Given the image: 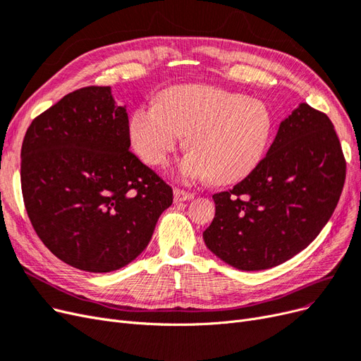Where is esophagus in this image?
I'll list each match as a JSON object with an SVG mask.
<instances>
[{
	"instance_id": "34e87169",
	"label": "esophagus",
	"mask_w": 361,
	"mask_h": 361,
	"mask_svg": "<svg viewBox=\"0 0 361 361\" xmlns=\"http://www.w3.org/2000/svg\"><path fill=\"white\" fill-rule=\"evenodd\" d=\"M193 197V193H189L181 189H176L173 190V201L176 202H183V201H189Z\"/></svg>"
}]
</instances>
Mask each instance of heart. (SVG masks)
I'll return each mask as SVG.
<instances>
[{
	"label": "heart",
	"mask_w": 361,
	"mask_h": 361,
	"mask_svg": "<svg viewBox=\"0 0 361 361\" xmlns=\"http://www.w3.org/2000/svg\"><path fill=\"white\" fill-rule=\"evenodd\" d=\"M273 117L262 102L207 85L166 90L160 104L137 108L130 139L145 164L161 166L185 137L190 151L176 166L185 180L235 183L257 168L270 145Z\"/></svg>",
	"instance_id": "1"
}]
</instances>
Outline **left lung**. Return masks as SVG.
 Wrapping results in <instances>:
<instances>
[{
  "label": "left lung",
  "mask_w": 361,
  "mask_h": 361,
  "mask_svg": "<svg viewBox=\"0 0 361 361\" xmlns=\"http://www.w3.org/2000/svg\"><path fill=\"white\" fill-rule=\"evenodd\" d=\"M339 137L327 115L300 103L279 126L267 156L228 192L204 241L243 271L267 270L306 249L329 222L345 183Z\"/></svg>",
  "instance_id": "obj_1"
}]
</instances>
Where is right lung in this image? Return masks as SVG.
<instances>
[{
    "instance_id": "1",
    "label": "right lung",
    "mask_w": 361,
    "mask_h": 361,
    "mask_svg": "<svg viewBox=\"0 0 361 361\" xmlns=\"http://www.w3.org/2000/svg\"><path fill=\"white\" fill-rule=\"evenodd\" d=\"M129 117L111 87H85L34 118L20 184L34 231L56 258L90 273L141 255L172 189L130 151Z\"/></svg>"
}]
</instances>
